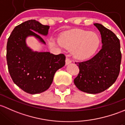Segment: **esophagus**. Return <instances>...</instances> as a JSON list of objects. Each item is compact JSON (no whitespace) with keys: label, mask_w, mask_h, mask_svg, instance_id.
Wrapping results in <instances>:
<instances>
[{"label":"esophagus","mask_w":125,"mask_h":125,"mask_svg":"<svg viewBox=\"0 0 125 125\" xmlns=\"http://www.w3.org/2000/svg\"><path fill=\"white\" fill-rule=\"evenodd\" d=\"M72 62V61L70 60L69 58H67L66 60H65V65H68V64H70V63Z\"/></svg>","instance_id":"34e87169"}]
</instances>
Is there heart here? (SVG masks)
<instances>
[{"label": "heart", "mask_w": 125, "mask_h": 125, "mask_svg": "<svg viewBox=\"0 0 125 125\" xmlns=\"http://www.w3.org/2000/svg\"><path fill=\"white\" fill-rule=\"evenodd\" d=\"M60 43L66 49L73 50L74 58L83 60L95 53L99 46L100 39L96 33L79 29L63 36Z\"/></svg>", "instance_id": "1"}]
</instances>
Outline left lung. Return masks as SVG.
Returning <instances> with one entry per match:
<instances>
[{"mask_svg": "<svg viewBox=\"0 0 125 125\" xmlns=\"http://www.w3.org/2000/svg\"><path fill=\"white\" fill-rule=\"evenodd\" d=\"M101 35L102 46L90 60L76 62L79 68L74 85L79 90L97 94L106 90L116 81L120 69L122 54L120 40L111 31L94 23Z\"/></svg>", "mask_w": 125, "mask_h": 125, "instance_id": "8db88e82", "label": "left lung"}]
</instances>
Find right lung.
<instances>
[{
	"label": "right lung",
	"mask_w": 125,
	"mask_h": 125,
	"mask_svg": "<svg viewBox=\"0 0 125 125\" xmlns=\"http://www.w3.org/2000/svg\"><path fill=\"white\" fill-rule=\"evenodd\" d=\"M49 28L35 20H28L15 27L8 40L6 60L10 76L18 87L31 94L47 90L55 72L65 65L64 54L38 52L27 45L26 38L31 36L46 44L38 34L47 35Z\"/></svg>",
	"instance_id": "right-lung-1"
}]
</instances>
